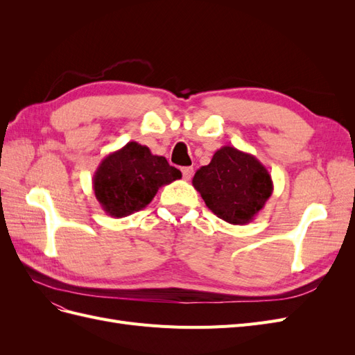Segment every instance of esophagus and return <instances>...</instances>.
<instances>
[{"label":"esophagus","mask_w":355,"mask_h":355,"mask_svg":"<svg viewBox=\"0 0 355 355\" xmlns=\"http://www.w3.org/2000/svg\"><path fill=\"white\" fill-rule=\"evenodd\" d=\"M192 175H194V168H192V167H184V168H182V176H184L185 180H189L192 178Z\"/></svg>","instance_id":"1"}]
</instances>
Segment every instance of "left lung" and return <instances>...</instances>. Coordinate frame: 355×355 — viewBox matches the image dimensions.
Wrapping results in <instances>:
<instances>
[{
    "mask_svg": "<svg viewBox=\"0 0 355 355\" xmlns=\"http://www.w3.org/2000/svg\"><path fill=\"white\" fill-rule=\"evenodd\" d=\"M192 187L219 219L231 225L252 222L274 191L261 161L234 146L218 149L210 163L196 171Z\"/></svg>",
    "mask_w": 355,
    "mask_h": 355,
    "instance_id": "left-lung-1",
    "label": "left lung"
}]
</instances>
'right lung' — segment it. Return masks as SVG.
I'll return each instance as SVG.
<instances>
[{"label": "right lung", "instance_id": "add662e5", "mask_svg": "<svg viewBox=\"0 0 355 355\" xmlns=\"http://www.w3.org/2000/svg\"><path fill=\"white\" fill-rule=\"evenodd\" d=\"M182 178L164 157L149 148L128 142L106 155L93 175V191L102 210L112 218H125L145 209L158 189Z\"/></svg>", "mask_w": 355, "mask_h": 355}]
</instances>
